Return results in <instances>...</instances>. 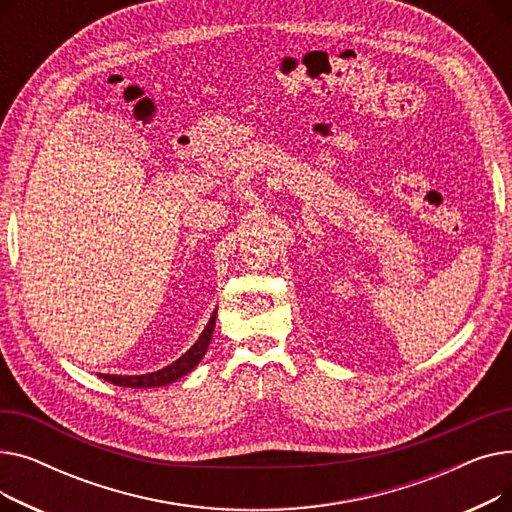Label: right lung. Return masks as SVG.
<instances>
[{"mask_svg":"<svg viewBox=\"0 0 512 512\" xmlns=\"http://www.w3.org/2000/svg\"><path fill=\"white\" fill-rule=\"evenodd\" d=\"M215 313L218 311H213V315L209 317L207 326L201 332L199 340L172 365L159 369V371H153V373H145V375H101V378L116 384V386H124V388H159V386H166V384L180 380L182 375L193 371L197 367V363L203 359V355L207 353V346H209V340H211V334L215 328Z\"/></svg>","mask_w":512,"mask_h":512,"instance_id":"obj_1","label":"right lung"}]
</instances>
